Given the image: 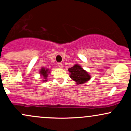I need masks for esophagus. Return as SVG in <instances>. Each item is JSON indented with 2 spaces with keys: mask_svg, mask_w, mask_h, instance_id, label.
Masks as SVG:
<instances>
[{
  "mask_svg": "<svg viewBox=\"0 0 131 131\" xmlns=\"http://www.w3.org/2000/svg\"><path fill=\"white\" fill-rule=\"evenodd\" d=\"M58 67H60V68H63V64H62V63H58Z\"/></svg>",
  "mask_w": 131,
  "mask_h": 131,
  "instance_id": "obj_1",
  "label": "esophagus"
}]
</instances>
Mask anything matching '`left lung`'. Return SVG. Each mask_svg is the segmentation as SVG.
Masks as SVG:
<instances>
[{"mask_svg": "<svg viewBox=\"0 0 131 131\" xmlns=\"http://www.w3.org/2000/svg\"><path fill=\"white\" fill-rule=\"evenodd\" d=\"M70 77L76 82L77 85H82L91 79L89 72L85 70L80 64H75L71 68H68Z\"/></svg>", "mask_w": 131, "mask_h": 131, "instance_id": "8db88e82", "label": "left lung"}]
</instances>
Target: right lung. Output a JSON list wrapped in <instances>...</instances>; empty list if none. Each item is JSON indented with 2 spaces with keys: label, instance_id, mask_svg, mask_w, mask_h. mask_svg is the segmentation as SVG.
I'll list each match as a JSON object with an SVG mask.
<instances>
[{
  "label": "right lung",
  "instance_id": "obj_1",
  "mask_svg": "<svg viewBox=\"0 0 131 131\" xmlns=\"http://www.w3.org/2000/svg\"><path fill=\"white\" fill-rule=\"evenodd\" d=\"M51 70H49V68H45V67H42L39 70V74H40V76L42 78V80L43 82H47L48 81V75L50 73Z\"/></svg>",
  "mask_w": 131,
  "mask_h": 131
}]
</instances>
